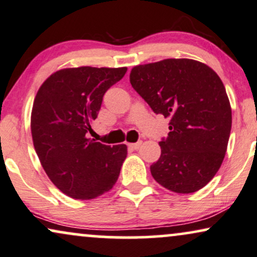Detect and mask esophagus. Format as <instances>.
Wrapping results in <instances>:
<instances>
[{
	"label": "esophagus",
	"instance_id": "1",
	"mask_svg": "<svg viewBox=\"0 0 257 257\" xmlns=\"http://www.w3.org/2000/svg\"><path fill=\"white\" fill-rule=\"evenodd\" d=\"M141 145H142V142L141 141H139V142H135V144H128V147L129 148H132V149H139L140 147H141Z\"/></svg>",
	"mask_w": 257,
	"mask_h": 257
}]
</instances>
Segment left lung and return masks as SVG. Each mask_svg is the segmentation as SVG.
Wrapping results in <instances>:
<instances>
[{
  "instance_id": "8db88e82",
  "label": "left lung",
  "mask_w": 257,
  "mask_h": 257,
  "mask_svg": "<svg viewBox=\"0 0 257 257\" xmlns=\"http://www.w3.org/2000/svg\"><path fill=\"white\" fill-rule=\"evenodd\" d=\"M131 84L155 113L170 118V133L151 173L161 186L193 193L218 172L231 131V106L215 71L192 59L139 65Z\"/></svg>"
}]
</instances>
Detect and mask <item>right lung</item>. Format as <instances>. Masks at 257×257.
Wrapping results in <instances>:
<instances>
[{
	"instance_id": "right-lung-1",
	"label": "right lung",
	"mask_w": 257,
	"mask_h": 257,
	"mask_svg": "<svg viewBox=\"0 0 257 257\" xmlns=\"http://www.w3.org/2000/svg\"><path fill=\"white\" fill-rule=\"evenodd\" d=\"M126 67H73L51 74L35 96L31 129L35 152L52 183L74 199H93L111 190L126 146L87 139L104 93Z\"/></svg>"
}]
</instances>
